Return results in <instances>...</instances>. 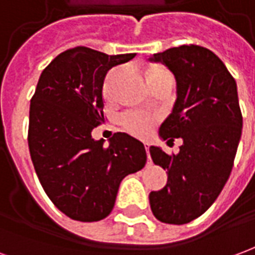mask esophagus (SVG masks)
Masks as SVG:
<instances>
[{
  "label": "esophagus",
  "instance_id": "obj_1",
  "mask_svg": "<svg viewBox=\"0 0 255 255\" xmlns=\"http://www.w3.org/2000/svg\"><path fill=\"white\" fill-rule=\"evenodd\" d=\"M149 143H144V149H146V153H147V162H151V158H150V153H149Z\"/></svg>",
  "mask_w": 255,
  "mask_h": 255
}]
</instances>
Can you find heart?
Instances as JSON below:
<instances>
[{"label":"heart","instance_id":"obj_1","mask_svg":"<svg viewBox=\"0 0 255 255\" xmlns=\"http://www.w3.org/2000/svg\"><path fill=\"white\" fill-rule=\"evenodd\" d=\"M146 78H147V82L150 80H154V79L158 78H171L172 75L165 68L162 67H151L147 69L146 72ZM105 93L109 94V84L106 83L105 86ZM122 126L128 132H131L135 136H140L143 138L146 135H149L150 131L153 129V126H154V119L153 117L147 116V115H143V113H139V112H133V113H128V115H124L122 117Z\"/></svg>","mask_w":255,"mask_h":255}]
</instances>
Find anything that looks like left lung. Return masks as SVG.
Listing matches in <instances>:
<instances>
[{
	"label": "left lung",
	"mask_w": 255,
	"mask_h": 255,
	"mask_svg": "<svg viewBox=\"0 0 255 255\" xmlns=\"http://www.w3.org/2000/svg\"><path fill=\"white\" fill-rule=\"evenodd\" d=\"M149 60L176 79V102L161 124V139H183L177 154L150 147L153 162L168 173L165 187L150 192V208L162 223L187 224L212 206L232 171L243 126L236 82L213 52L197 45Z\"/></svg>",
	"instance_id": "obj_1"
}]
</instances>
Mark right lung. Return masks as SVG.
Wrapping results in <instances>:
<instances>
[{"mask_svg":"<svg viewBox=\"0 0 255 255\" xmlns=\"http://www.w3.org/2000/svg\"><path fill=\"white\" fill-rule=\"evenodd\" d=\"M135 56L73 47L58 54L38 80L30 105L31 160L47 197L69 219H105L123 179L146 164L143 143L128 133H115L108 147L91 136L104 122L106 73Z\"/></svg>","mask_w":255,"mask_h":255,"instance_id":"right-lung-1","label":"right lung"}]
</instances>
